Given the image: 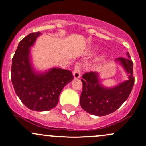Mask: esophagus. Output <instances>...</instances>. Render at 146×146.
Segmentation results:
<instances>
[{
  "label": "esophagus",
  "instance_id": "1",
  "mask_svg": "<svg viewBox=\"0 0 146 146\" xmlns=\"http://www.w3.org/2000/svg\"><path fill=\"white\" fill-rule=\"evenodd\" d=\"M80 63H76L74 66V70L73 75L74 78H78L80 76Z\"/></svg>",
  "mask_w": 146,
  "mask_h": 146
}]
</instances>
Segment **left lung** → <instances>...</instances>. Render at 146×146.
Listing matches in <instances>:
<instances>
[{
  "instance_id": "left-lung-1",
  "label": "left lung",
  "mask_w": 146,
  "mask_h": 146,
  "mask_svg": "<svg viewBox=\"0 0 146 146\" xmlns=\"http://www.w3.org/2000/svg\"><path fill=\"white\" fill-rule=\"evenodd\" d=\"M128 58L119 57V61L128 74V79L113 88H106L100 83L96 72H89L82 76L83 91L80 97V104L83 110L89 113L104 116L112 113L127 100L133 85V62L129 52Z\"/></svg>"
}]
</instances>
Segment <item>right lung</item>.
<instances>
[{"label":"right lung","mask_w":146,"mask_h":146,"mask_svg":"<svg viewBox=\"0 0 146 146\" xmlns=\"http://www.w3.org/2000/svg\"><path fill=\"white\" fill-rule=\"evenodd\" d=\"M31 33L18 44L12 59L11 78L15 94L27 108L35 111L56 107L63 88L74 79L71 71L52 68L44 74L35 72L30 63L29 48L40 35Z\"/></svg>","instance_id":"add662e5"}]
</instances>
